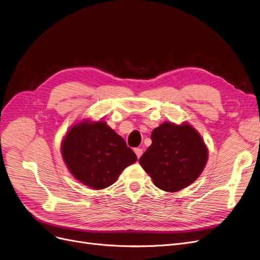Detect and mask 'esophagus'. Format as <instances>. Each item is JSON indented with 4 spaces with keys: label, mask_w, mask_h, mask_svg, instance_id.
Instances as JSON below:
<instances>
[{
    "label": "esophagus",
    "mask_w": 260,
    "mask_h": 260,
    "mask_svg": "<svg viewBox=\"0 0 260 260\" xmlns=\"http://www.w3.org/2000/svg\"><path fill=\"white\" fill-rule=\"evenodd\" d=\"M134 152H136L137 157L140 159L141 155L143 154V149H142V148H136V149H134Z\"/></svg>",
    "instance_id": "esophagus-1"
}]
</instances>
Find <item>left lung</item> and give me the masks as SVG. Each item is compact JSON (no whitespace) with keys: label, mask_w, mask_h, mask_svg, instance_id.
Here are the masks:
<instances>
[{"label":"left lung","mask_w":260,"mask_h":260,"mask_svg":"<svg viewBox=\"0 0 260 260\" xmlns=\"http://www.w3.org/2000/svg\"><path fill=\"white\" fill-rule=\"evenodd\" d=\"M151 145L139 162L155 186L177 192L193 183L202 174L208 150L189 123L163 122L151 133Z\"/></svg>","instance_id":"obj_1"}]
</instances>
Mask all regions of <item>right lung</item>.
I'll return each mask as SVG.
<instances>
[{
  "label": "right lung",
  "instance_id": "obj_1",
  "mask_svg": "<svg viewBox=\"0 0 260 260\" xmlns=\"http://www.w3.org/2000/svg\"><path fill=\"white\" fill-rule=\"evenodd\" d=\"M61 154L74 177L95 190L113 184L138 160L124 140L102 120L75 124L61 144Z\"/></svg>",
  "mask_w": 260,
  "mask_h": 260
}]
</instances>
